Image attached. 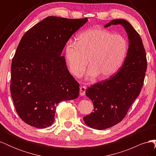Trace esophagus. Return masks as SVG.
Segmentation results:
<instances>
[{
    "mask_svg": "<svg viewBox=\"0 0 156 156\" xmlns=\"http://www.w3.org/2000/svg\"><path fill=\"white\" fill-rule=\"evenodd\" d=\"M86 90H87V87L83 86L80 87V95L81 96H84L85 95V92H86Z\"/></svg>",
    "mask_w": 156,
    "mask_h": 156,
    "instance_id": "34e87169",
    "label": "esophagus"
}]
</instances>
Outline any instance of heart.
<instances>
[{
    "instance_id": "obj_1",
    "label": "heart",
    "mask_w": 156,
    "mask_h": 156,
    "mask_svg": "<svg viewBox=\"0 0 156 156\" xmlns=\"http://www.w3.org/2000/svg\"><path fill=\"white\" fill-rule=\"evenodd\" d=\"M128 42L120 34L103 29H91L81 32L76 43L69 41L64 49V58L69 72L81 76L88 62L87 75L101 79L109 78L123 64L128 51Z\"/></svg>"
}]
</instances>
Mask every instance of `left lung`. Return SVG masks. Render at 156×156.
<instances>
[{"label": "left lung", "instance_id": "obj_1", "mask_svg": "<svg viewBox=\"0 0 156 156\" xmlns=\"http://www.w3.org/2000/svg\"><path fill=\"white\" fill-rule=\"evenodd\" d=\"M120 25L124 28L129 48L122 68L108 80L93 84L86 90L91 100L94 112L83 117L84 123L96 129L111 127L123 120L143 87L147 67L142 39L130 23L114 20L104 27Z\"/></svg>", "mask_w": 156, "mask_h": 156}]
</instances>
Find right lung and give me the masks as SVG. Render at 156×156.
<instances>
[{"instance_id":"1","label":"right lung","mask_w":156,"mask_h":156,"mask_svg":"<svg viewBox=\"0 0 156 156\" xmlns=\"http://www.w3.org/2000/svg\"><path fill=\"white\" fill-rule=\"evenodd\" d=\"M87 21L50 16L22 37L12 62L10 92L18 115L27 124L50 126L56 105L78 97L79 84L61 54L71 36Z\"/></svg>"}]
</instances>
